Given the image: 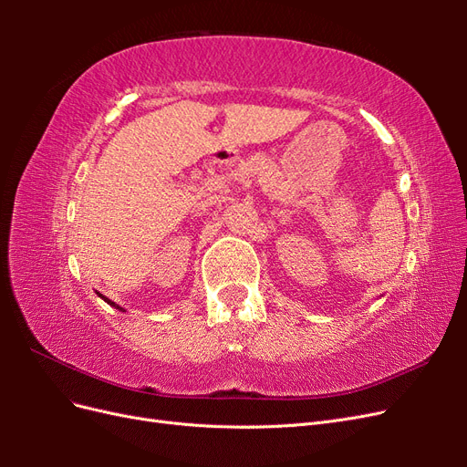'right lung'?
Listing matches in <instances>:
<instances>
[{"mask_svg":"<svg viewBox=\"0 0 467 467\" xmlns=\"http://www.w3.org/2000/svg\"><path fill=\"white\" fill-rule=\"evenodd\" d=\"M97 296H99V298H103V300H105V302H107V304H109L110 307H117V309H120V312H126V309H124V307H120L119 304H115V302H112V300H109V298H105V296H103V294H99V292H97Z\"/></svg>","mask_w":467,"mask_h":467,"instance_id":"add662e5","label":"right lung"}]
</instances>
